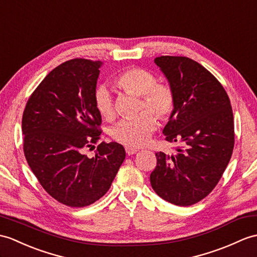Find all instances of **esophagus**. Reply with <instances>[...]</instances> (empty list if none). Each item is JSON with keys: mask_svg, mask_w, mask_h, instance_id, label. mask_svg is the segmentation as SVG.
<instances>
[{"mask_svg": "<svg viewBox=\"0 0 257 257\" xmlns=\"http://www.w3.org/2000/svg\"><path fill=\"white\" fill-rule=\"evenodd\" d=\"M124 150H126V153L128 154V156H133V154L138 152V149L133 148V147H126L124 148Z\"/></svg>", "mask_w": 257, "mask_h": 257, "instance_id": "34e87169", "label": "esophagus"}]
</instances>
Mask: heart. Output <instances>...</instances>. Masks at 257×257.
Instances as JSON below:
<instances>
[{"label": "heart", "instance_id": "obj_1", "mask_svg": "<svg viewBox=\"0 0 257 257\" xmlns=\"http://www.w3.org/2000/svg\"><path fill=\"white\" fill-rule=\"evenodd\" d=\"M115 83L122 92L140 96L139 111L148 109L161 120H166L174 110V89L166 83H157V77L147 70H123L115 77ZM94 105L104 119L114 120L116 109L108 87L101 85L95 89ZM150 112H142L136 118L118 122L110 131L112 140L127 147L145 146L157 127V119Z\"/></svg>", "mask_w": 257, "mask_h": 257}]
</instances>
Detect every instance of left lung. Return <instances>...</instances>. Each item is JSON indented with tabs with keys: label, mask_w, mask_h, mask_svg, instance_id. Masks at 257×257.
Listing matches in <instances>:
<instances>
[{
	"label": "left lung",
	"mask_w": 257,
	"mask_h": 257,
	"mask_svg": "<svg viewBox=\"0 0 257 257\" xmlns=\"http://www.w3.org/2000/svg\"><path fill=\"white\" fill-rule=\"evenodd\" d=\"M154 62L175 93V107L163 129L176 142L174 156L156 153L151 186L176 206H192L217 186L234 147L233 111L225 89L193 59L161 56Z\"/></svg>",
	"instance_id": "left-lung-1"
}]
</instances>
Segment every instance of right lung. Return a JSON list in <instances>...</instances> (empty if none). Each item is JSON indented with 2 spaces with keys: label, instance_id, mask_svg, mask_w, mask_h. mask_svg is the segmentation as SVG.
Masks as SVG:
<instances>
[{
  "label": "right lung",
  "instance_id": "add662e5",
  "mask_svg": "<svg viewBox=\"0 0 257 257\" xmlns=\"http://www.w3.org/2000/svg\"><path fill=\"white\" fill-rule=\"evenodd\" d=\"M100 62L76 58L53 69L28 98L23 112V149L29 168L52 198L85 207L103 197L126 152L100 142L101 116L94 105ZM86 147L95 149L92 158Z\"/></svg>",
  "mask_w": 257,
  "mask_h": 257
}]
</instances>
